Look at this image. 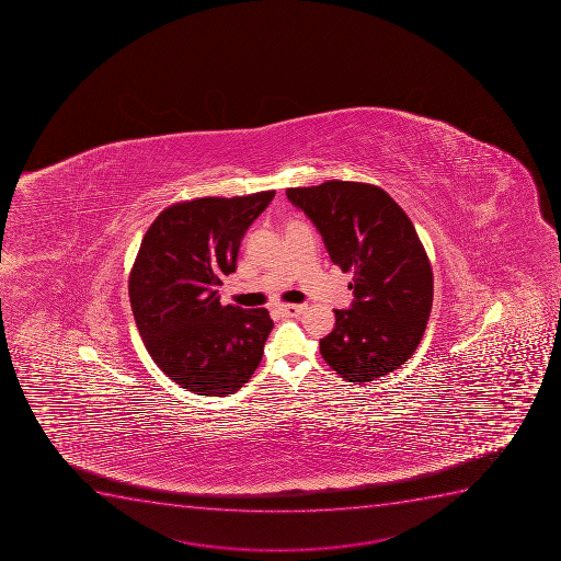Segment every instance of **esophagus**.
Returning <instances> with one entry per match:
<instances>
[{"label":"esophagus","mask_w":561,"mask_h":561,"mask_svg":"<svg viewBox=\"0 0 561 561\" xmlns=\"http://www.w3.org/2000/svg\"><path fill=\"white\" fill-rule=\"evenodd\" d=\"M306 309V306H298V304H285V306L277 307V311L282 317H298Z\"/></svg>","instance_id":"obj_1"}]
</instances>
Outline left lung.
I'll list each match as a JSON object with an SVG mask.
<instances>
[{
    "mask_svg": "<svg viewBox=\"0 0 561 561\" xmlns=\"http://www.w3.org/2000/svg\"><path fill=\"white\" fill-rule=\"evenodd\" d=\"M322 233L334 265L353 272L351 309L320 340L323 360L350 382L399 369L421 344L432 312L433 274L405 211L375 184L328 181L287 188Z\"/></svg>",
    "mask_w": 561,
    "mask_h": 561,
    "instance_id": "8db88e82",
    "label": "left lung"
}]
</instances>
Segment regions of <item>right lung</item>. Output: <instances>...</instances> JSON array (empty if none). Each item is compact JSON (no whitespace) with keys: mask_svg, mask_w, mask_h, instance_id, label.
Instances as JSON below:
<instances>
[{"mask_svg":"<svg viewBox=\"0 0 561 561\" xmlns=\"http://www.w3.org/2000/svg\"><path fill=\"white\" fill-rule=\"evenodd\" d=\"M276 192L199 197L168 206L148 228L129 274V301L151 358L181 388L227 397L260 366L268 311L221 306L222 277Z\"/></svg>","mask_w":561,"mask_h":561,"instance_id":"1","label":"right lung"}]
</instances>
